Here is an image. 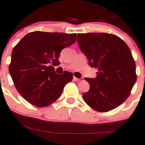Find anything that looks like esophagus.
Segmentation results:
<instances>
[{
	"label": "esophagus",
	"mask_w": 145,
	"mask_h": 145,
	"mask_svg": "<svg viewBox=\"0 0 145 145\" xmlns=\"http://www.w3.org/2000/svg\"><path fill=\"white\" fill-rule=\"evenodd\" d=\"M73 80L77 81L80 80V79H79V78H77V77H73Z\"/></svg>",
	"instance_id": "1"
}]
</instances>
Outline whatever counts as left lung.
Returning a JSON list of instances; mask_svg holds the SVG:
<instances>
[{
  "label": "left lung",
  "mask_w": 145,
  "mask_h": 145,
  "mask_svg": "<svg viewBox=\"0 0 145 145\" xmlns=\"http://www.w3.org/2000/svg\"><path fill=\"white\" fill-rule=\"evenodd\" d=\"M77 41L97 77L85 78L90 84L83 99L100 112L110 111L127 99L136 82V64L131 51L122 39L105 33H79Z\"/></svg>",
  "instance_id": "obj_1"
}]
</instances>
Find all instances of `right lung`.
Here are the masks:
<instances>
[{"instance_id":"add662e5","label":"right lung","mask_w":145,"mask_h":145,"mask_svg":"<svg viewBox=\"0 0 145 145\" xmlns=\"http://www.w3.org/2000/svg\"><path fill=\"white\" fill-rule=\"evenodd\" d=\"M76 40V33L37 31L27 34L14 47L9 71L16 88L27 101L42 108L59 98L72 74H56L51 64L59 65L60 52Z\"/></svg>"}]
</instances>
